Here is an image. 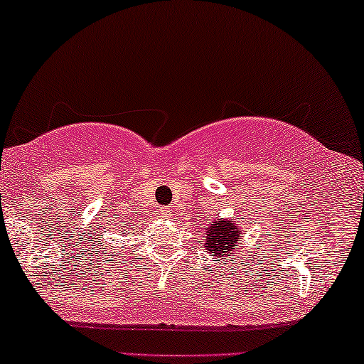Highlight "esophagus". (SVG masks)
I'll return each instance as SVG.
<instances>
[{
	"instance_id": "obj_1",
	"label": "esophagus",
	"mask_w": 364,
	"mask_h": 364,
	"mask_svg": "<svg viewBox=\"0 0 364 364\" xmlns=\"http://www.w3.org/2000/svg\"><path fill=\"white\" fill-rule=\"evenodd\" d=\"M161 212H162L166 217H172V208H171V207H164V208H161Z\"/></svg>"
}]
</instances>
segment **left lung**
<instances>
[{"mask_svg":"<svg viewBox=\"0 0 364 364\" xmlns=\"http://www.w3.org/2000/svg\"><path fill=\"white\" fill-rule=\"evenodd\" d=\"M238 233L240 228L232 220H213L208 225L203 240L207 243L205 250L213 257H230L233 250H237Z\"/></svg>","mask_w":364,"mask_h":364,"instance_id":"8db88e82","label":"left lung"}]
</instances>
